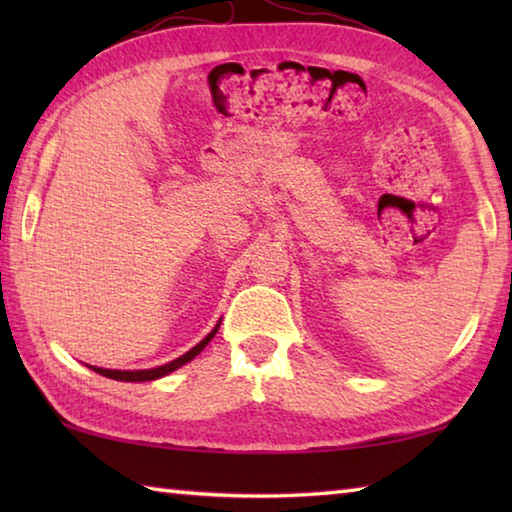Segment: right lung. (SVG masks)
Listing matches in <instances>:
<instances>
[{
  "label": "right lung",
  "instance_id": "1",
  "mask_svg": "<svg viewBox=\"0 0 512 512\" xmlns=\"http://www.w3.org/2000/svg\"><path fill=\"white\" fill-rule=\"evenodd\" d=\"M219 327H221V323L216 325V327L212 329V332L207 334L201 343H196L192 350L185 352L183 357L173 359V361L164 363V366H158V368H149V370H108V368H94V366H90V368H92L94 372H99V375H103V377L117 379V381H153V379H160V377H164V375H169V372L178 370L180 366H185V363L192 361L198 352L205 350V345L214 339V334L219 332Z\"/></svg>",
  "mask_w": 512,
  "mask_h": 512
}]
</instances>
